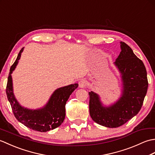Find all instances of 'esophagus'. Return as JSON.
<instances>
[{
	"label": "esophagus",
	"mask_w": 155,
	"mask_h": 155,
	"mask_svg": "<svg viewBox=\"0 0 155 155\" xmlns=\"http://www.w3.org/2000/svg\"><path fill=\"white\" fill-rule=\"evenodd\" d=\"M87 83L85 80H81L79 81V83H78V86H79L80 88H84L87 86Z\"/></svg>",
	"instance_id": "34e87169"
}]
</instances>
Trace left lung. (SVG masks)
Instances as JSON below:
<instances>
[{"mask_svg":"<svg viewBox=\"0 0 155 155\" xmlns=\"http://www.w3.org/2000/svg\"><path fill=\"white\" fill-rule=\"evenodd\" d=\"M121 52L114 64L122 74V97L109 107L102 106L98 95L91 91L89 111L95 123L108 128L123 125L140 111L148 88L146 68L129 46L120 42Z\"/></svg>","mask_w":155,"mask_h":155,"instance_id":"left-lung-1","label":"left lung"}]
</instances>
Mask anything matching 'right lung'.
Returning a JSON list of instances; mask_svg holds the SVG:
<instances>
[{
	"instance_id": "1",
	"label": "right lung",
	"mask_w": 155,
	"mask_h": 155,
	"mask_svg": "<svg viewBox=\"0 0 155 155\" xmlns=\"http://www.w3.org/2000/svg\"><path fill=\"white\" fill-rule=\"evenodd\" d=\"M23 48L20 51L15 62L10 68L6 93L15 118L31 129L47 132L54 129L62 123L65 118V104L69 97L78 86V84L59 88L52 94L46 106L38 110H28L18 104L13 94L11 74L21 58Z\"/></svg>"
}]
</instances>
